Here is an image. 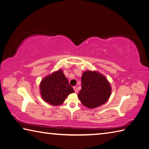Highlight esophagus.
<instances>
[{"label": "esophagus", "mask_w": 149, "mask_h": 149, "mask_svg": "<svg viewBox=\"0 0 149 149\" xmlns=\"http://www.w3.org/2000/svg\"><path fill=\"white\" fill-rule=\"evenodd\" d=\"M74 91H75V93H77L78 90H77V88L76 86H74Z\"/></svg>", "instance_id": "obj_1"}]
</instances>
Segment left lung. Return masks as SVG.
I'll return each mask as SVG.
<instances>
[{
  "label": "left lung",
  "mask_w": 149,
  "mask_h": 149,
  "mask_svg": "<svg viewBox=\"0 0 149 149\" xmlns=\"http://www.w3.org/2000/svg\"><path fill=\"white\" fill-rule=\"evenodd\" d=\"M82 87L78 98L83 105L93 109L105 104L111 94V86L106 77L97 71L83 72Z\"/></svg>",
  "instance_id": "8db88e82"
}]
</instances>
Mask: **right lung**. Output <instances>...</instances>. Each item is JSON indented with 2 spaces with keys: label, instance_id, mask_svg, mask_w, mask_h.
I'll list each match as a JSON object with an SVG mask.
<instances>
[{
  "label": "right lung",
  "instance_id": "obj_1",
  "mask_svg": "<svg viewBox=\"0 0 149 149\" xmlns=\"http://www.w3.org/2000/svg\"><path fill=\"white\" fill-rule=\"evenodd\" d=\"M40 94L45 102L52 106H59L69 94L74 92L61 69L44 77L40 84Z\"/></svg>",
  "mask_w": 149,
  "mask_h": 149
}]
</instances>
